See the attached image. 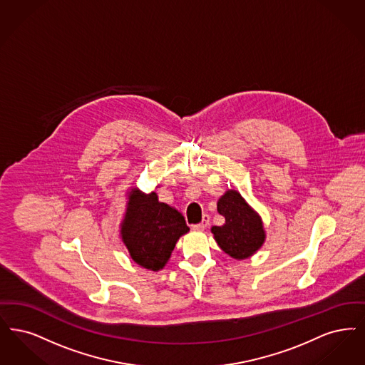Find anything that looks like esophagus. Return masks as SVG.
<instances>
[{"mask_svg": "<svg viewBox=\"0 0 365 365\" xmlns=\"http://www.w3.org/2000/svg\"><path fill=\"white\" fill-rule=\"evenodd\" d=\"M207 225H209V216H204V219H202L200 224H194L192 225V230L194 231H204Z\"/></svg>", "mask_w": 365, "mask_h": 365, "instance_id": "1", "label": "esophagus"}]
</instances>
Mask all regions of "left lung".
<instances>
[{
  "label": "left lung",
  "instance_id": "8db88e82",
  "mask_svg": "<svg viewBox=\"0 0 365 365\" xmlns=\"http://www.w3.org/2000/svg\"><path fill=\"white\" fill-rule=\"evenodd\" d=\"M217 210L225 222L213 227L212 232L222 251L235 259H245L262 246V221L237 191H227L217 202Z\"/></svg>",
  "mask_w": 365,
  "mask_h": 365
}]
</instances>
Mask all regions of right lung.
Masks as SVG:
<instances>
[{"instance_id":"add662e5","label":"right lung","mask_w":365,"mask_h":365,"mask_svg":"<svg viewBox=\"0 0 365 365\" xmlns=\"http://www.w3.org/2000/svg\"><path fill=\"white\" fill-rule=\"evenodd\" d=\"M120 232L131 259L156 272L163 269L178 239L189 232V227L178 210L159 202L156 192L145 195L133 189Z\"/></svg>"}]
</instances>
